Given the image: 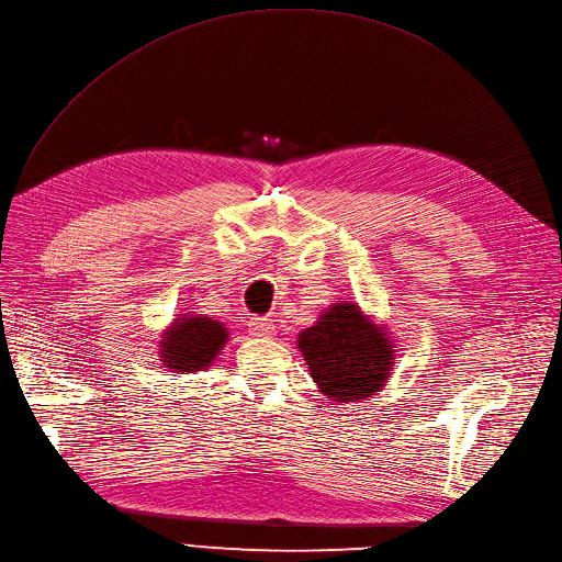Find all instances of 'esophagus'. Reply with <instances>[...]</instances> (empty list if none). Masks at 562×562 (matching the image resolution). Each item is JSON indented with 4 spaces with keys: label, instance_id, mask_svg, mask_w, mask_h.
<instances>
[{
    "label": "esophagus",
    "instance_id": "esophagus-1",
    "mask_svg": "<svg viewBox=\"0 0 562 562\" xmlns=\"http://www.w3.org/2000/svg\"><path fill=\"white\" fill-rule=\"evenodd\" d=\"M250 326V335L255 337H271L273 335V326L268 319H261V316H252V319L248 322Z\"/></svg>",
    "mask_w": 562,
    "mask_h": 562
}]
</instances>
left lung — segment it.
Returning a JSON list of instances; mask_svg holds the SVG:
<instances>
[{"label":"left lung","instance_id":"8db88e82","mask_svg":"<svg viewBox=\"0 0 562 562\" xmlns=\"http://www.w3.org/2000/svg\"><path fill=\"white\" fill-rule=\"evenodd\" d=\"M299 349L314 383L333 402H356L379 393L395 358L383 328L349 301L335 303L312 328H305L299 335Z\"/></svg>","mask_w":562,"mask_h":562}]
</instances>
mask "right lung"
Masks as SVG:
<instances>
[{
    "label": "right lung",
    "mask_w": 562,
    "mask_h": 562,
    "mask_svg": "<svg viewBox=\"0 0 562 562\" xmlns=\"http://www.w3.org/2000/svg\"><path fill=\"white\" fill-rule=\"evenodd\" d=\"M227 328L213 316L179 314L160 339V360L167 370L202 372L221 353L227 341Z\"/></svg>",
    "instance_id": "1"
}]
</instances>
